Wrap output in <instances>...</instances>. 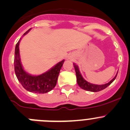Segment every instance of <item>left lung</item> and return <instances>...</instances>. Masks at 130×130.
I'll return each instance as SVG.
<instances>
[{"instance_id": "left-lung-1", "label": "left lung", "mask_w": 130, "mask_h": 130, "mask_svg": "<svg viewBox=\"0 0 130 130\" xmlns=\"http://www.w3.org/2000/svg\"><path fill=\"white\" fill-rule=\"evenodd\" d=\"M75 71H76V78H77V83L78 84V85L82 89L85 90L90 91V92H99V91L105 89L106 87H108L111 83H112L115 79H116V77H117V75L115 76L110 81V82H108V83H106L105 85H94L92 84V83H89V82H87L85 79H83V77H82V74L80 73V71L79 70L78 66L77 65H76L75 63H73Z\"/></svg>"}]
</instances>
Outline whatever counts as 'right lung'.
Masks as SVG:
<instances>
[{"label": "right lung", "mask_w": 130, "mask_h": 130, "mask_svg": "<svg viewBox=\"0 0 130 130\" xmlns=\"http://www.w3.org/2000/svg\"><path fill=\"white\" fill-rule=\"evenodd\" d=\"M30 29L26 31L24 35L27 34ZM20 40L17 43L14 51V72L18 80L26 90L33 93L45 94L55 87L57 83L59 73L65 60L58 63L53 68L45 73L39 76H32L27 73L23 69L20 61L19 54V43Z\"/></svg>", "instance_id": "add662e5"}]
</instances>
